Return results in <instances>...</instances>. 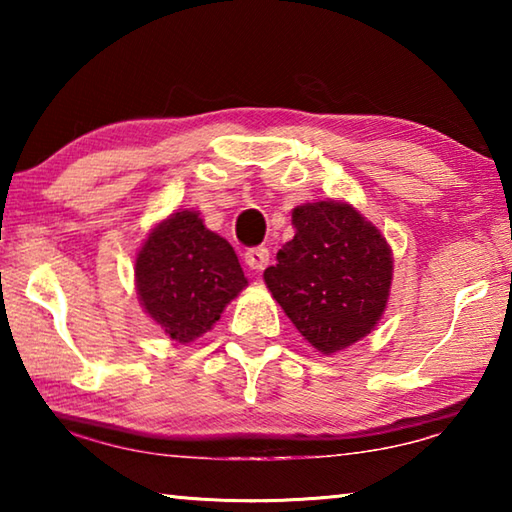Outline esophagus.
Wrapping results in <instances>:
<instances>
[{
    "label": "esophagus",
    "instance_id": "34e87169",
    "mask_svg": "<svg viewBox=\"0 0 512 512\" xmlns=\"http://www.w3.org/2000/svg\"><path fill=\"white\" fill-rule=\"evenodd\" d=\"M271 262V255H268V248L257 246L246 250V266L250 271H264V268Z\"/></svg>",
    "mask_w": 512,
    "mask_h": 512
}]
</instances>
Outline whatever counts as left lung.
<instances>
[{"mask_svg": "<svg viewBox=\"0 0 512 512\" xmlns=\"http://www.w3.org/2000/svg\"><path fill=\"white\" fill-rule=\"evenodd\" d=\"M296 235L264 271L284 314L318 352L361 341L384 314L393 280L391 246L366 216L343 201L298 205Z\"/></svg>", "mask_w": 512, "mask_h": 512, "instance_id": "left-lung-1", "label": "left lung"}]
</instances>
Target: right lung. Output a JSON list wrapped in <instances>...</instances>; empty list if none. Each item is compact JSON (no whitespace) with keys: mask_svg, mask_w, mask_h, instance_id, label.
Listing matches in <instances>:
<instances>
[{"mask_svg":"<svg viewBox=\"0 0 512 512\" xmlns=\"http://www.w3.org/2000/svg\"><path fill=\"white\" fill-rule=\"evenodd\" d=\"M140 305L176 343L212 329L248 280L228 241L194 210L173 212L149 232L135 259Z\"/></svg>","mask_w":512,"mask_h":512,"instance_id":"right-lung-1","label":"right lung"}]
</instances>
